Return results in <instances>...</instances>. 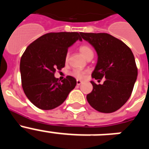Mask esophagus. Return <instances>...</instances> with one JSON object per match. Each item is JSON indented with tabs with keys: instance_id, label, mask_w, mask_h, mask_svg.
<instances>
[{
	"instance_id": "34e87169",
	"label": "esophagus",
	"mask_w": 149,
	"mask_h": 149,
	"mask_svg": "<svg viewBox=\"0 0 149 149\" xmlns=\"http://www.w3.org/2000/svg\"><path fill=\"white\" fill-rule=\"evenodd\" d=\"M81 84H82V81L80 80H77V85H81Z\"/></svg>"
}]
</instances>
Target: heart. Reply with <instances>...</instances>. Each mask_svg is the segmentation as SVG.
I'll use <instances>...</instances> for the list:
<instances>
[{"label":"heart","instance_id":"b5f03b06","mask_svg":"<svg viewBox=\"0 0 149 149\" xmlns=\"http://www.w3.org/2000/svg\"><path fill=\"white\" fill-rule=\"evenodd\" d=\"M80 50V52L82 54L83 56L85 57V58H87L89 56H92L93 55V49L89 47V46L86 45H81L79 48ZM68 54H67L65 55V62L68 61ZM86 74V72L84 70H82V69H74L72 72V75L74 76V77L77 79H83Z\"/></svg>","mask_w":149,"mask_h":149}]
</instances>
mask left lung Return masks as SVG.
Returning a JSON list of instances; mask_svg holds the SVG:
<instances>
[{"instance_id":"1","label":"left lung","mask_w":149,"mask_h":149,"mask_svg":"<svg viewBox=\"0 0 149 149\" xmlns=\"http://www.w3.org/2000/svg\"><path fill=\"white\" fill-rule=\"evenodd\" d=\"M98 54L92 77L103 84H93L86 95L90 106L97 111L110 113L121 108L129 99L137 77V67L132 51L122 41L105 33H80Z\"/></svg>"}]
</instances>
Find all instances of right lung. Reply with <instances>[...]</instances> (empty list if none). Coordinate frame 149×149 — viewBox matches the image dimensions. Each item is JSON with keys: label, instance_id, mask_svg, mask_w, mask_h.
I'll return each instance as SVG.
<instances>
[{"label": "right lung", "instance_id": "obj_1", "mask_svg": "<svg viewBox=\"0 0 149 149\" xmlns=\"http://www.w3.org/2000/svg\"><path fill=\"white\" fill-rule=\"evenodd\" d=\"M82 40L77 32L48 33L29 45L20 62L22 86L30 102L41 110H52L66 99L75 87L74 77L61 82L54 77L65 66L68 47Z\"/></svg>", "mask_w": 149, "mask_h": 149}]
</instances>
